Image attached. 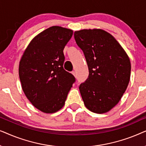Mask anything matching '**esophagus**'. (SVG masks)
<instances>
[{
    "label": "esophagus",
    "mask_w": 146,
    "mask_h": 146,
    "mask_svg": "<svg viewBox=\"0 0 146 146\" xmlns=\"http://www.w3.org/2000/svg\"><path fill=\"white\" fill-rule=\"evenodd\" d=\"M72 74H73L74 76L75 77H76V72H75V71H73L72 72Z\"/></svg>",
    "instance_id": "34e87169"
}]
</instances>
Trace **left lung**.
<instances>
[{"instance_id": "1", "label": "left lung", "mask_w": 146, "mask_h": 146, "mask_svg": "<svg viewBox=\"0 0 146 146\" xmlns=\"http://www.w3.org/2000/svg\"><path fill=\"white\" fill-rule=\"evenodd\" d=\"M74 35L89 70L88 78L79 86L84 104L94 113L107 112L119 102L128 85L129 58L114 37L103 30H81Z\"/></svg>"}]
</instances>
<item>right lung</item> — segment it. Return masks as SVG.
<instances>
[{
	"instance_id": "add662e5",
	"label": "right lung",
	"mask_w": 146,
	"mask_h": 146,
	"mask_svg": "<svg viewBox=\"0 0 146 146\" xmlns=\"http://www.w3.org/2000/svg\"><path fill=\"white\" fill-rule=\"evenodd\" d=\"M73 31L60 27H50L33 38L19 64V78L26 96L44 113H54L64 106L76 82L64 69L65 46Z\"/></svg>"
}]
</instances>
